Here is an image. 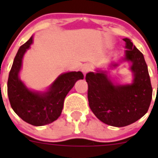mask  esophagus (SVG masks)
<instances>
[{"label":"esophagus","instance_id":"34e87169","mask_svg":"<svg viewBox=\"0 0 158 158\" xmlns=\"http://www.w3.org/2000/svg\"><path fill=\"white\" fill-rule=\"evenodd\" d=\"M81 70H82V73H83V74L85 76V75H86V73H88L89 70H90V66H89V65H88V64H85V65H84V66H82Z\"/></svg>","mask_w":158,"mask_h":158}]
</instances>
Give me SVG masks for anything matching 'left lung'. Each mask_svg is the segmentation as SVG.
Listing matches in <instances>:
<instances>
[{"mask_svg": "<svg viewBox=\"0 0 158 158\" xmlns=\"http://www.w3.org/2000/svg\"><path fill=\"white\" fill-rule=\"evenodd\" d=\"M125 56L122 61L131 63L132 83L114 84L107 71L96 70L85 76L88 83L89 105L101 122L114 127L134 123L147 113L152 98L148 66L143 54L128 38H125ZM118 63H111L117 67Z\"/></svg>", "mask_w": 158, "mask_h": 158, "instance_id": "1", "label": "left lung"}]
</instances>
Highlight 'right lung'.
Here are the masks:
<instances>
[{
	"label": "right lung",
	"instance_id": "obj_1",
	"mask_svg": "<svg viewBox=\"0 0 158 158\" xmlns=\"http://www.w3.org/2000/svg\"><path fill=\"white\" fill-rule=\"evenodd\" d=\"M32 36L20 47L14 60L7 81V95L14 112L34 126L48 125L60 116L64 99L76 81L83 79L82 72L60 75L45 92L31 90L20 79L23 56L33 44Z\"/></svg>",
	"mask_w": 158,
	"mask_h": 158
}]
</instances>
